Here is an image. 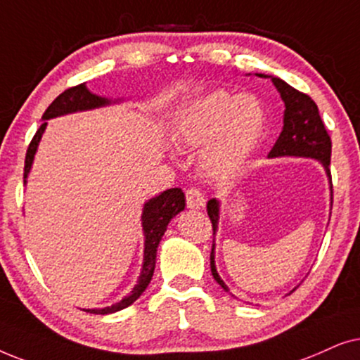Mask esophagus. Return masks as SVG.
Listing matches in <instances>:
<instances>
[{
  "label": "esophagus",
  "mask_w": 360,
  "mask_h": 360,
  "mask_svg": "<svg viewBox=\"0 0 360 360\" xmlns=\"http://www.w3.org/2000/svg\"><path fill=\"white\" fill-rule=\"evenodd\" d=\"M186 204H188L189 209L204 207V204H205L204 194L195 188H188L186 189Z\"/></svg>",
  "instance_id": "obj_1"
}]
</instances>
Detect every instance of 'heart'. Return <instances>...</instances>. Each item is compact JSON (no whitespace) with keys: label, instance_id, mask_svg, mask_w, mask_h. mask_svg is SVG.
Returning <instances> with one entry per match:
<instances>
[{"label":"heart","instance_id":"1","mask_svg":"<svg viewBox=\"0 0 360 360\" xmlns=\"http://www.w3.org/2000/svg\"><path fill=\"white\" fill-rule=\"evenodd\" d=\"M265 108L253 95L215 90L186 107L177 124V140L202 150V167L212 176L232 174L260 140Z\"/></svg>","mask_w":360,"mask_h":360}]
</instances>
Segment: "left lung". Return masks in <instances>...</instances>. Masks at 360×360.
Segmentation results:
<instances>
[{
  "instance_id": "obj_1",
  "label": "left lung",
  "mask_w": 360,
  "mask_h": 360,
  "mask_svg": "<svg viewBox=\"0 0 360 360\" xmlns=\"http://www.w3.org/2000/svg\"><path fill=\"white\" fill-rule=\"evenodd\" d=\"M270 77L273 85L281 95V100L285 102V115H283V130L280 136L268 153V158H280V156H301V158H314L323 165L326 174L329 177L330 186V205H333V181H330V138L326 130L323 120L319 117L318 105L314 100L300 90H296L278 79V77ZM207 214L212 222V230L215 236L219 224V200L210 199L207 202ZM215 243H212V252H210V271H212L214 280L222 286L225 291H229V286L224 283L215 268Z\"/></svg>"
}]
</instances>
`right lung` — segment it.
<instances>
[{
  "label": "right lung",
  "mask_w": 360,
  "mask_h": 360,
  "mask_svg": "<svg viewBox=\"0 0 360 360\" xmlns=\"http://www.w3.org/2000/svg\"><path fill=\"white\" fill-rule=\"evenodd\" d=\"M117 102L118 100L112 102L110 98H105V97H100L97 94H92L87 87H85V84L75 85V87H70L67 89L65 92H62L59 97H57L54 102L47 107L44 115H42V124L39 127V130L36 131L34 138L31 140L30 148H27L26 161H24V184H26L27 174H30L31 171L32 161H34V155L37 151V146H39L42 133H44L47 127V120L60 117V115H67V113L100 108V107H105V105L117 103ZM184 205H186V198H184V193L179 188L167 189L160 195H156V198L148 200L145 207H143V214H141L143 233H145V257H143V268H141L140 276H138L135 288L130 291V295L124 296L122 301H118V303H115L112 306H107V308H102V309H84V311H87V313H92V314L117 313V311L128 308V306L133 304L138 298H140L143 291L146 290V286L150 285L153 273H155L156 250L162 236H165L167 224H169L171 219L176 217L181 210H184Z\"/></svg>",
  "instance_id": "right-lung-1"
}]
</instances>
